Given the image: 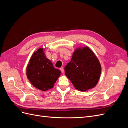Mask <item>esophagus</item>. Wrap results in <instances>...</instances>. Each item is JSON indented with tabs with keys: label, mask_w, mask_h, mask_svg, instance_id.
Returning a JSON list of instances; mask_svg holds the SVG:
<instances>
[{
	"label": "esophagus",
	"mask_w": 128,
	"mask_h": 128,
	"mask_svg": "<svg viewBox=\"0 0 128 128\" xmlns=\"http://www.w3.org/2000/svg\"><path fill=\"white\" fill-rule=\"evenodd\" d=\"M60 70H61V72H62V73L64 72V68L63 67L60 68Z\"/></svg>",
	"instance_id": "esophagus-1"
}]
</instances>
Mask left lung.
Instances as JSON below:
<instances>
[{"mask_svg": "<svg viewBox=\"0 0 128 128\" xmlns=\"http://www.w3.org/2000/svg\"><path fill=\"white\" fill-rule=\"evenodd\" d=\"M65 74L73 86L80 91H86L98 84L102 66L98 58L88 46H80L72 53L71 61L64 67Z\"/></svg>", "mask_w": 128, "mask_h": 128, "instance_id": "8db88e82", "label": "left lung"}]
</instances>
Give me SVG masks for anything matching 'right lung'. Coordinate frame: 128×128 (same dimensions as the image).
<instances>
[{
    "label": "right lung",
    "mask_w": 128,
    "mask_h": 128,
    "mask_svg": "<svg viewBox=\"0 0 128 128\" xmlns=\"http://www.w3.org/2000/svg\"><path fill=\"white\" fill-rule=\"evenodd\" d=\"M44 51L45 49L41 48L34 52L26 69V77L34 87L43 91L53 88L61 75L60 70L54 67Z\"/></svg>",
    "instance_id": "add662e5"
}]
</instances>
